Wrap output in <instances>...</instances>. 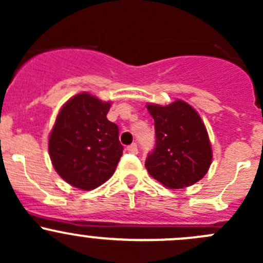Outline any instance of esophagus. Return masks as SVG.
<instances>
[{"instance_id":"1","label":"esophagus","mask_w":263,"mask_h":263,"mask_svg":"<svg viewBox=\"0 0 263 263\" xmlns=\"http://www.w3.org/2000/svg\"><path fill=\"white\" fill-rule=\"evenodd\" d=\"M127 150H128V153H131V154H137L139 153V148H137V145L135 144H131L129 145V146H127Z\"/></svg>"}]
</instances>
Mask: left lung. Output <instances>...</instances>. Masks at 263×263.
Here are the masks:
<instances>
[{
	"mask_svg": "<svg viewBox=\"0 0 263 263\" xmlns=\"http://www.w3.org/2000/svg\"><path fill=\"white\" fill-rule=\"evenodd\" d=\"M155 122V147L147 155L148 174L166 188L198 182L211 165L213 150L198 113L182 100L161 107L147 104Z\"/></svg>",
	"mask_w": 263,
	"mask_h": 263,
	"instance_id": "8db88e82",
	"label": "left lung"
}]
</instances>
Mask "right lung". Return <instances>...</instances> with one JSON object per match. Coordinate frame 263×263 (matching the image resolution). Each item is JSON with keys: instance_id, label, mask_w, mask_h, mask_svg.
I'll use <instances>...</instances> for the list:
<instances>
[{"instance_id": "1", "label": "right lung", "mask_w": 263, "mask_h": 263, "mask_svg": "<svg viewBox=\"0 0 263 263\" xmlns=\"http://www.w3.org/2000/svg\"><path fill=\"white\" fill-rule=\"evenodd\" d=\"M110 103L81 92L55 118L49 156L61 178L80 190H94L115 173L123 153L118 126L108 121Z\"/></svg>"}]
</instances>
